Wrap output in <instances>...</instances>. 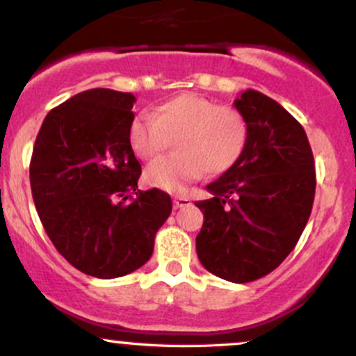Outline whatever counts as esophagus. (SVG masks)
I'll return each mask as SVG.
<instances>
[{"mask_svg":"<svg viewBox=\"0 0 356 356\" xmlns=\"http://www.w3.org/2000/svg\"><path fill=\"white\" fill-rule=\"evenodd\" d=\"M191 204V199L186 197V196H175L174 197V208L179 209V208H184V206H189Z\"/></svg>","mask_w":356,"mask_h":356,"instance_id":"34e87169","label":"esophagus"}]
</instances>
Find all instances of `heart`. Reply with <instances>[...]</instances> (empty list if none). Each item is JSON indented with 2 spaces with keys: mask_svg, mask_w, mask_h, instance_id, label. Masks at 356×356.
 Wrapping results in <instances>:
<instances>
[{
  "mask_svg": "<svg viewBox=\"0 0 356 356\" xmlns=\"http://www.w3.org/2000/svg\"><path fill=\"white\" fill-rule=\"evenodd\" d=\"M175 155L147 167L145 181L157 189L182 193L206 170L218 175L232 169L243 154L248 124L236 108L197 95L175 96L140 115L128 128V142L140 159H155L174 140Z\"/></svg>",
  "mask_w": 356,
  "mask_h": 356,
  "instance_id": "heart-1",
  "label": "heart"
}]
</instances>
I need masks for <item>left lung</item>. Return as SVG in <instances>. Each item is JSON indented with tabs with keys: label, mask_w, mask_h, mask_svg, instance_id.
Masks as SVG:
<instances>
[{
	"label": "left lung",
	"mask_w": 356,
	"mask_h": 356,
	"mask_svg": "<svg viewBox=\"0 0 356 356\" xmlns=\"http://www.w3.org/2000/svg\"><path fill=\"white\" fill-rule=\"evenodd\" d=\"M235 108L248 124L243 154L197 201L196 236L206 270L245 284L279 267L302 235L314 202L316 172L306 131L272 97L247 89Z\"/></svg>",
	"instance_id": "left-lung-1"
}]
</instances>
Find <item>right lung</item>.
Here are the masks:
<instances>
[{"label":"right lung","mask_w":356,"mask_h":356,"mask_svg":"<svg viewBox=\"0 0 356 356\" xmlns=\"http://www.w3.org/2000/svg\"><path fill=\"white\" fill-rule=\"evenodd\" d=\"M135 101L113 89L72 96L45 116L30 162L47 235L72 267L97 279L145 265L172 211L167 193L138 189L142 165L128 142Z\"/></svg>","instance_id":"obj_1"}]
</instances>
